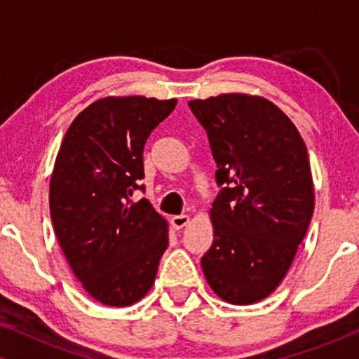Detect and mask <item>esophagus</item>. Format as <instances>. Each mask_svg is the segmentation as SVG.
Instances as JSON below:
<instances>
[{
    "mask_svg": "<svg viewBox=\"0 0 359 359\" xmlns=\"http://www.w3.org/2000/svg\"><path fill=\"white\" fill-rule=\"evenodd\" d=\"M189 222V217L188 215H173V217H171V225H173V227L176 229V230H180V229H183L186 224Z\"/></svg>",
    "mask_w": 359,
    "mask_h": 359,
    "instance_id": "1",
    "label": "esophagus"
}]
</instances>
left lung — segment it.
<instances>
[{"instance_id": "left-lung-1", "label": "left lung", "mask_w": 359, "mask_h": 359, "mask_svg": "<svg viewBox=\"0 0 359 359\" xmlns=\"http://www.w3.org/2000/svg\"><path fill=\"white\" fill-rule=\"evenodd\" d=\"M208 132L220 191L203 258L214 292L237 306L269 296L286 276L313 214L306 144L273 102L220 95L188 102Z\"/></svg>"}]
</instances>
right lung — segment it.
<instances>
[{
	"label": "right lung",
	"mask_w": 359,
	"mask_h": 359,
	"mask_svg": "<svg viewBox=\"0 0 359 359\" xmlns=\"http://www.w3.org/2000/svg\"><path fill=\"white\" fill-rule=\"evenodd\" d=\"M176 100L93 102L68 127L50 180V217L78 281L106 306H130L155 283L166 222L145 198L144 147Z\"/></svg>",
	"instance_id": "add662e5"
}]
</instances>
